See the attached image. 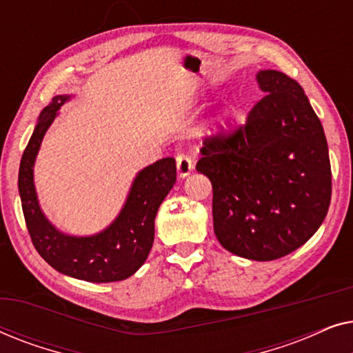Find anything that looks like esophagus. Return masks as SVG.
<instances>
[{
  "mask_svg": "<svg viewBox=\"0 0 353 353\" xmlns=\"http://www.w3.org/2000/svg\"><path fill=\"white\" fill-rule=\"evenodd\" d=\"M192 167H194V161H192V157L190 156V154H185V152H178L176 154L178 175H180V176L190 175V173L192 172Z\"/></svg>",
  "mask_w": 353,
  "mask_h": 353,
  "instance_id": "esophagus-1",
  "label": "esophagus"
}]
</instances>
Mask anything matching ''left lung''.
<instances>
[{"label": "left lung", "instance_id": "8db88e82", "mask_svg": "<svg viewBox=\"0 0 353 353\" xmlns=\"http://www.w3.org/2000/svg\"><path fill=\"white\" fill-rule=\"evenodd\" d=\"M265 93L243 125L204 138L197 172L212 183L216 239L231 254L276 260L305 244L331 202V163L320 119L302 86L260 70Z\"/></svg>", "mask_w": 353, "mask_h": 353}]
</instances>
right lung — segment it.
<instances>
[{
    "label": "right lung",
    "mask_w": 353,
    "mask_h": 353,
    "mask_svg": "<svg viewBox=\"0 0 353 353\" xmlns=\"http://www.w3.org/2000/svg\"><path fill=\"white\" fill-rule=\"evenodd\" d=\"M69 96H56L43 109L22 154L19 168V194L28 234L37 252L67 276L90 283L122 281L146 262L154 243V219L176 181V163L165 157L139 172L127 204L117 220L103 233L75 238L57 231L41 214L33 186V162L41 139L56 112Z\"/></svg>",
    "instance_id": "add662e5"
}]
</instances>
